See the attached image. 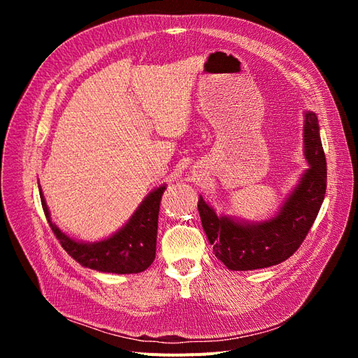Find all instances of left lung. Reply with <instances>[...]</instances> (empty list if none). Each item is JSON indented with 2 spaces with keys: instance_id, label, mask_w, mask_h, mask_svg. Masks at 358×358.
Returning a JSON list of instances; mask_svg holds the SVG:
<instances>
[{
  "instance_id": "left-lung-1",
  "label": "left lung",
  "mask_w": 358,
  "mask_h": 358,
  "mask_svg": "<svg viewBox=\"0 0 358 358\" xmlns=\"http://www.w3.org/2000/svg\"><path fill=\"white\" fill-rule=\"evenodd\" d=\"M303 155L309 167L301 173L278 212L264 221L218 215L199 199L203 230L215 257L230 270H255L285 262L294 254L315 221L326 196L327 164L317 115H303Z\"/></svg>"
}]
</instances>
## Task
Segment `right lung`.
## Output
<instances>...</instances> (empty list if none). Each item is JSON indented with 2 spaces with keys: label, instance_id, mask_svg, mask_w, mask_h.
<instances>
[{
  "label": "right lung",
  "instance_id": "right-lung-1",
  "mask_svg": "<svg viewBox=\"0 0 358 358\" xmlns=\"http://www.w3.org/2000/svg\"><path fill=\"white\" fill-rule=\"evenodd\" d=\"M38 191L43 210H45L53 234L57 236L67 254L83 267L103 273L128 275L143 272L154 263L157 252L159 201L162 192L166 191V183L148 194L125 225L112 236L96 242L73 239L61 231L59 227L52 222L50 212L40 185Z\"/></svg>",
  "mask_w": 358,
  "mask_h": 358
}]
</instances>
